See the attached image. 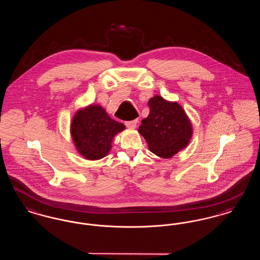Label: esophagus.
<instances>
[{
    "label": "esophagus",
    "mask_w": 260,
    "mask_h": 260,
    "mask_svg": "<svg viewBox=\"0 0 260 260\" xmlns=\"http://www.w3.org/2000/svg\"><path fill=\"white\" fill-rule=\"evenodd\" d=\"M124 124L126 125V127L128 128H136V124H137V120H134V121H127L125 122Z\"/></svg>",
    "instance_id": "obj_1"
}]
</instances>
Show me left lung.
<instances>
[{"label":"left lung","mask_w":260,"mask_h":260,"mask_svg":"<svg viewBox=\"0 0 260 260\" xmlns=\"http://www.w3.org/2000/svg\"><path fill=\"white\" fill-rule=\"evenodd\" d=\"M148 117L142 120L138 133L152 153L170 159L185 148L193 136L192 123L182 106L155 95L148 101Z\"/></svg>","instance_id":"obj_1"}]
</instances>
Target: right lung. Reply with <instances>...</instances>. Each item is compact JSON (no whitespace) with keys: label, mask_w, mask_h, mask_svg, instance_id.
<instances>
[{"label":"right lung","mask_w":260,"mask_h":260,"mask_svg":"<svg viewBox=\"0 0 260 260\" xmlns=\"http://www.w3.org/2000/svg\"><path fill=\"white\" fill-rule=\"evenodd\" d=\"M124 128V124L111 119L102 106L89 104L75 113L70 134L78 153L94 161L109 154L114 137Z\"/></svg>","instance_id":"add662e5"}]
</instances>
